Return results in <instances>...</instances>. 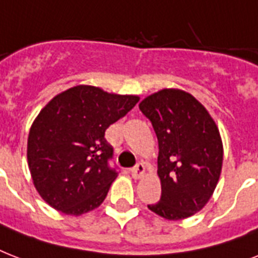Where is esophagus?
I'll list each match as a JSON object with an SVG mask.
<instances>
[{
  "label": "esophagus",
  "mask_w": 258,
  "mask_h": 258,
  "mask_svg": "<svg viewBox=\"0 0 258 258\" xmlns=\"http://www.w3.org/2000/svg\"><path fill=\"white\" fill-rule=\"evenodd\" d=\"M146 172V167L143 163H138L135 167H133L131 169V174H133V176L135 178V179H139V178H142V176L145 175Z\"/></svg>",
  "instance_id": "1"
}]
</instances>
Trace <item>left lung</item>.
<instances>
[{
	"label": "left lung",
	"mask_w": 258,
	"mask_h": 258,
	"mask_svg": "<svg viewBox=\"0 0 258 258\" xmlns=\"http://www.w3.org/2000/svg\"><path fill=\"white\" fill-rule=\"evenodd\" d=\"M139 108L157 134L162 196L149 209L166 220L191 217L208 204L222 169L224 147L208 109L190 93L166 88Z\"/></svg>",
	"instance_id": "left-lung-1"
}]
</instances>
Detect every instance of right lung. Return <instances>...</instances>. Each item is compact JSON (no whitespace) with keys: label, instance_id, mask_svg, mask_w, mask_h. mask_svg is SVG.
Segmentation results:
<instances>
[{"label":"right lung","instance_id":"right-lung-1","mask_svg":"<svg viewBox=\"0 0 258 258\" xmlns=\"http://www.w3.org/2000/svg\"><path fill=\"white\" fill-rule=\"evenodd\" d=\"M139 96L99 87L76 86L54 96L40 111L28 137V165L46 204L68 216L99 208L116 169L105 130L135 107Z\"/></svg>","mask_w":258,"mask_h":258}]
</instances>
